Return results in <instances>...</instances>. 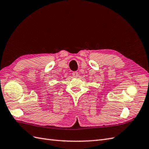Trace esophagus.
Here are the masks:
<instances>
[{"instance_id":"esophagus-1","label":"esophagus","mask_w":149,"mask_h":149,"mask_svg":"<svg viewBox=\"0 0 149 149\" xmlns=\"http://www.w3.org/2000/svg\"><path fill=\"white\" fill-rule=\"evenodd\" d=\"M72 75H73L74 76V77H78V72H72Z\"/></svg>"}]
</instances>
